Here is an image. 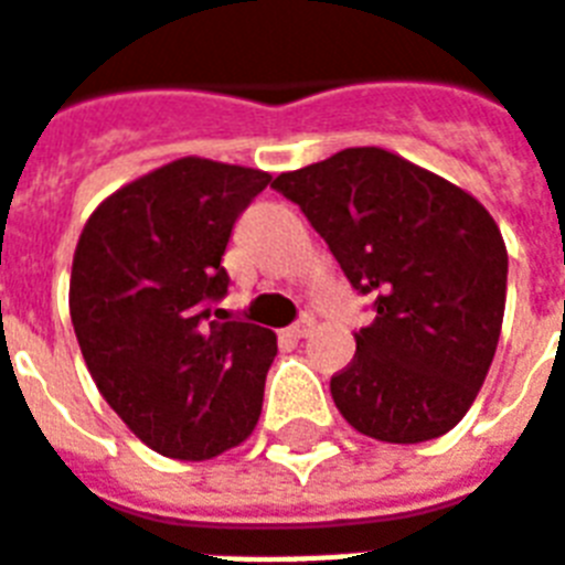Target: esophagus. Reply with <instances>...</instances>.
Here are the masks:
<instances>
[{
    "label": "esophagus",
    "instance_id": "esophagus-1",
    "mask_svg": "<svg viewBox=\"0 0 565 565\" xmlns=\"http://www.w3.org/2000/svg\"><path fill=\"white\" fill-rule=\"evenodd\" d=\"M312 330H316V318L303 316V318H300V321H295V324L288 328V333H291V337H295V339H303V337H309Z\"/></svg>",
    "mask_w": 565,
    "mask_h": 565
}]
</instances>
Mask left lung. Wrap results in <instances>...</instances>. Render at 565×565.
I'll return each instance as SVG.
<instances>
[{
    "label": "left lung",
    "mask_w": 565,
    "mask_h": 565,
    "mask_svg": "<svg viewBox=\"0 0 565 565\" xmlns=\"http://www.w3.org/2000/svg\"><path fill=\"white\" fill-rule=\"evenodd\" d=\"M328 241L375 321L330 379L339 414L387 444L440 438L473 405L498 351L507 244L468 190L384 148H345L274 184Z\"/></svg>",
    "instance_id": "left-lung-1"
}]
</instances>
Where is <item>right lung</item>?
Masks as SVG:
<instances>
[{"mask_svg":"<svg viewBox=\"0 0 565 565\" xmlns=\"http://www.w3.org/2000/svg\"><path fill=\"white\" fill-rule=\"evenodd\" d=\"M262 169L181 157L92 211L71 267V321L100 396L160 456L205 461L253 435L274 330L220 321L223 262Z\"/></svg>","mask_w":565,"mask_h":565,"instance_id":"right-lung-1","label":"right lung"}]
</instances>
